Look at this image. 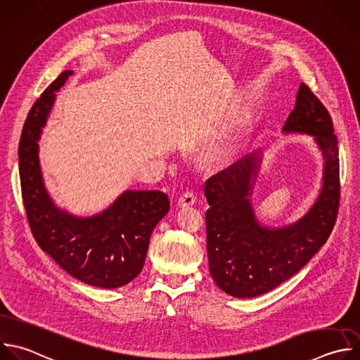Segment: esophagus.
Listing matches in <instances>:
<instances>
[{
    "label": "esophagus",
    "instance_id": "esophagus-1",
    "mask_svg": "<svg viewBox=\"0 0 360 360\" xmlns=\"http://www.w3.org/2000/svg\"><path fill=\"white\" fill-rule=\"evenodd\" d=\"M195 202V194L193 191H186L179 198V207H190Z\"/></svg>",
    "mask_w": 360,
    "mask_h": 360
}]
</instances>
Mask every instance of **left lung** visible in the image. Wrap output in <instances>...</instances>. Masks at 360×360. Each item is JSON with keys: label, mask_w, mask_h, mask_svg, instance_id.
<instances>
[{"label": "left lung", "mask_w": 360, "mask_h": 360, "mask_svg": "<svg viewBox=\"0 0 360 360\" xmlns=\"http://www.w3.org/2000/svg\"><path fill=\"white\" fill-rule=\"evenodd\" d=\"M284 132L315 136L325 158L323 186L312 208L295 224L263 228L249 201L260 159L245 156L205 183L210 273L229 295L249 298L288 280L329 238L339 210V150L330 115L311 89L301 83Z\"/></svg>", "instance_id": "8db88e82"}]
</instances>
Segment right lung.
I'll return each mask as SVG.
<instances>
[{
  "instance_id": "add662e5",
  "label": "right lung",
  "mask_w": 360,
  "mask_h": 360,
  "mask_svg": "<svg viewBox=\"0 0 360 360\" xmlns=\"http://www.w3.org/2000/svg\"><path fill=\"white\" fill-rule=\"evenodd\" d=\"M72 76L63 72L35 101L22 128L18 156L22 200L32 235L63 270L90 285L117 288L132 281L146 259L149 239L169 212L163 191H125L108 210L77 218L56 208L44 186L38 141L56 93Z\"/></svg>"
}]
</instances>
